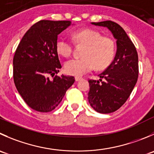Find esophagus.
<instances>
[{
  "instance_id": "1",
  "label": "esophagus",
  "mask_w": 154,
  "mask_h": 154,
  "mask_svg": "<svg viewBox=\"0 0 154 154\" xmlns=\"http://www.w3.org/2000/svg\"><path fill=\"white\" fill-rule=\"evenodd\" d=\"M82 80V78L81 77H75V80L76 81H80V80Z\"/></svg>"
}]
</instances>
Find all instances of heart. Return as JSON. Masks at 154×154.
I'll list each match as a JSON object with an SVG mask.
<instances>
[{
  "label": "heart",
  "instance_id": "heart-1",
  "mask_svg": "<svg viewBox=\"0 0 154 154\" xmlns=\"http://www.w3.org/2000/svg\"><path fill=\"white\" fill-rule=\"evenodd\" d=\"M76 44L85 45L82 59H73L65 63V71L72 76L83 74L97 69L107 68L113 62L116 54V44L110 37L102 36L99 31L92 28H85L73 33ZM74 44L65 37H60L56 43L58 54L64 57L71 55Z\"/></svg>",
  "mask_w": 154,
  "mask_h": 154
}]
</instances>
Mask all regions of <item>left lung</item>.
Listing matches in <instances>:
<instances>
[{
    "label": "left lung",
    "instance_id": "1",
    "mask_svg": "<svg viewBox=\"0 0 154 154\" xmlns=\"http://www.w3.org/2000/svg\"><path fill=\"white\" fill-rule=\"evenodd\" d=\"M107 27L117 40V53L112 63L99 74L100 80H89V104L101 113L118 110L127 101L138 77L136 48L123 28L112 21L92 22Z\"/></svg>",
    "mask_w": 154,
    "mask_h": 154
}]
</instances>
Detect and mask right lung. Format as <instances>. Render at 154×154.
<instances>
[{
  "label": "right lung",
  "instance_id": "1",
  "mask_svg": "<svg viewBox=\"0 0 154 154\" xmlns=\"http://www.w3.org/2000/svg\"><path fill=\"white\" fill-rule=\"evenodd\" d=\"M71 21L41 20L27 31L13 56V80L25 102L39 112L52 111L75 81L57 76L62 65L56 50L58 35ZM52 75V80L48 78Z\"/></svg>",
  "mask_w": 154,
  "mask_h": 154
}]
</instances>
